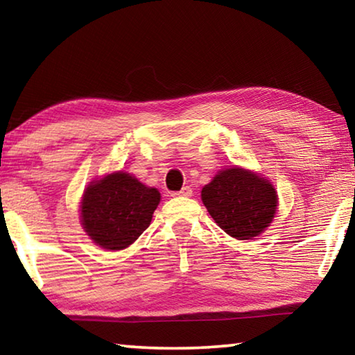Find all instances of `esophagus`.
I'll return each instance as SVG.
<instances>
[{
    "mask_svg": "<svg viewBox=\"0 0 355 355\" xmlns=\"http://www.w3.org/2000/svg\"><path fill=\"white\" fill-rule=\"evenodd\" d=\"M171 196L172 197H191L192 196V189H191V186H184V188H182V191L172 192Z\"/></svg>",
    "mask_w": 355,
    "mask_h": 355,
    "instance_id": "obj_1",
    "label": "esophagus"
}]
</instances>
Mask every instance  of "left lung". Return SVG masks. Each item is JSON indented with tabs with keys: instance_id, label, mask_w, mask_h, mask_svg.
Segmentation results:
<instances>
[{
	"instance_id": "8db88e82",
	"label": "left lung",
	"mask_w": 355,
	"mask_h": 355,
	"mask_svg": "<svg viewBox=\"0 0 355 355\" xmlns=\"http://www.w3.org/2000/svg\"><path fill=\"white\" fill-rule=\"evenodd\" d=\"M277 200L269 180L243 167L219 171L202 189V202L216 224L236 239H252L266 230Z\"/></svg>"
}]
</instances>
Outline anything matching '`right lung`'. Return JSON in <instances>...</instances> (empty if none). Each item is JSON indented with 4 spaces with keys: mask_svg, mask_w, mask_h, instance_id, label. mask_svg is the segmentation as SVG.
<instances>
[{
    "mask_svg": "<svg viewBox=\"0 0 355 355\" xmlns=\"http://www.w3.org/2000/svg\"><path fill=\"white\" fill-rule=\"evenodd\" d=\"M161 194L127 172H114L87 186L81 200V224L95 244L122 250L152 222Z\"/></svg>",
    "mask_w": 355,
    "mask_h": 355,
    "instance_id": "right-lung-1",
    "label": "right lung"
}]
</instances>
